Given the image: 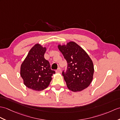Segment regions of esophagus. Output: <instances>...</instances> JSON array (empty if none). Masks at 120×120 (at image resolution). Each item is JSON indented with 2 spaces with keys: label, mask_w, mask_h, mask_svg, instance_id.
Listing matches in <instances>:
<instances>
[{
  "label": "esophagus",
  "mask_w": 120,
  "mask_h": 120,
  "mask_svg": "<svg viewBox=\"0 0 120 120\" xmlns=\"http://www.w3.org/2000/svg\"><path fill=\"white\" fill-rule=\"evenodd\" d=\"M56 73H61V68H58V69H57V70L56 71Z\"/></svg>",
  "instance_id": "1"
}]
</instances>
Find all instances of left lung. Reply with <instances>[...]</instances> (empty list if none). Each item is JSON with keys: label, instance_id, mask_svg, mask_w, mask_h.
Returning a JSON list of instances; mask_svg holds the SVG:
<instances>
[{"label": "left lung", "instance_id": "left-lung-1", "mask_svg": "<svg viewBox=\"0 0 120 120\" xmlns=\"http://www.w3.org/2000/svg\"><path fill=\"white\" fill-rule=\"evenodd\" d=\"M67 61L65 72L62 71L68 88L74 92L80 91L88 87L93 79V62L88 55L75 42L58 46Z\"/></svg>", "mask_w": 120, "mask_h": 120}]
</instances>
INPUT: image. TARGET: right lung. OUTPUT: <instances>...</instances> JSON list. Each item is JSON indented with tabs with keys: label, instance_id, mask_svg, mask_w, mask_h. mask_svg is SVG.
Segmentation results:
<instances>
[{
	"label": "right lung",
	"instance_id": "add662e5",
	"mask_svg": "<svg viewBox=\"0 0 120 120\" xmlns=\"http://www.w3.org/2000/svg\"><path fill=\"white\" fill-rule=\"evenodd\" d=\"M46 49L39 44H35L21 65L20 76L24 84L33 90L41 91L47 88L55 74L44 57Z\"/></svg>",
	"mask_w": 120,
	"mask_h": 120
}]
</instances>
